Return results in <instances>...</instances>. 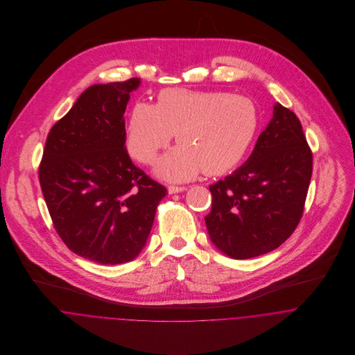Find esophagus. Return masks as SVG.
Here are the masks:
<instances>
[{"instance_id":"obj_1","label":"esophagus","mask_w":355,"mask_h":355,"mask_svg":"<svg viewBox=\"0 0 355 355\" xmlns=\"http://www.w3.org/2000/svg\"><path fill=\"white\" fill-rule=\"evenodd\" d=\"M184 190H187V187H184V186H169L168 187V193L169 194H178V193H182V191H184Z\"/></svg>"}]
</instances>
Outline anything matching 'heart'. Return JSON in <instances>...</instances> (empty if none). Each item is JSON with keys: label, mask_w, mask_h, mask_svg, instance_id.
<instances>
[{"label": "heart", "mask_w": 355, "mask_h": 355, "mask_svg": "<svg viewBox=\"0 0 355 355\" xmlns=\"http://www.w3.org/2000/svg\"><path fill=\"white\" fill-rule=\"evenodd\" d=\"M259 112L253 100L224 92L165 89L155 105L138 102L127 127V149L152 165L176 134L180 144L158 164L157 173L183 182L200 172L223 175L238 166L253 145Z\"/></svg>", "instance_id": "obj_1"}]
</instances>
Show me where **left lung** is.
<instances>
[{
  "mask_svg": "<svg viewBox=\"0 0 355 355\" xmlns=\"http://www.w3.org/2000/svg\"><path fill=\"white\" fill-rule=\"evenodd\" d=\"M311 172L300 119L276 103L246 164L209 186L213 200L205 223L211 242L236 259L277 249L302 218Z\"/></svg>",
  "mask_w": 355,
  "mask_h": 355,
  "instance_id": "1",
  "label": "left lung"
}]
</instances>
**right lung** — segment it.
<instances>
[{
  "label": "right lung",
  "mask_w": 355,
  "mask_h": 355,
  "mask_svg": "<svg viewBox=\"0 0 355 355\" xmlns=\"http://www.w3.org/2000/svg\"><path fill=\"white\" fill-rule=\"evenodd\" d=\"M138 78L85 90L48 135L40 183L54 230L90 261L134 259L150 234L166 189L134 165L124 112Z\"/></svg>",
  "instance_id": "1"
}]
</instances>
